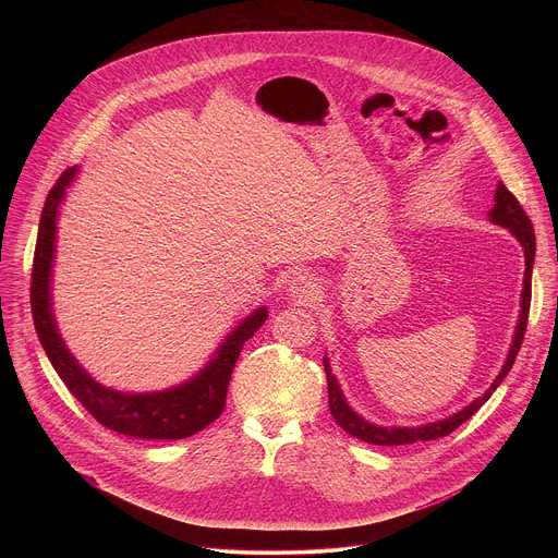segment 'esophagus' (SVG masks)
I'll list each match as a JSON object with an SVG mask.
<instances>
[{"instance_id": "34e87169", "label": "esophagus", "mask_w": 558, "mask_h": 558, "mask_svg": "<svg viewBox=\"0 0 558 558\" xmlns=\"http://www.w3.org/2000/svg\"><path fill=\"white\" fill-rule=\"evenodd\" d=\"M289 295L295 298L298 302H304V304H311L317 300V295H320V289H317V282L306 276V274H300L295 276L291 282H289Z\"/></svg>"}]
</instances>
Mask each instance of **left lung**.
I'll list each match as a JSON object with an SVG mask.
<instances>
[{
  "label": "left lung",
  "instance_id": "obj_1",
  "mask_svg": "<svg viewBox=\"0 0 558 558\" xmlns=\"http://www.w3.org/2000/svg\"><path fill=\"white\" fill-rule=\"evenodd\" d=\"M488 218L508 229L519 245L523 247V256H525V274H523V291H521V311H519V320H517V329L512 336V344L508 351V357L499 371V375L495 377V381L490 384V388L472 400L468 407H463L461 411L452 413L450 417L430 422V424H422V426H379L373 422H366L362 415H357L340 388L338 377L331 373V362L325 355V371H327V384H329V409L333 420L340 424V428H344L349 435L366 441V444H375V446H404V444H415V441H428V439H439L450 435L452 430H457L463 422H468L476 411H480L488 400L490 395L499 388V384L506 379V375L510 373L517 353L521 349L523 336H525V327H527V313H530V298H532V267H534V254H536V238H534V227L530 222V218L525 216L523 207L519 205V201L508 192V187L504 183H497L495 190V205L488 211Z\"/></svg>",
  "mask_w": 558,
  "mask_h": 558
}]
</instances>
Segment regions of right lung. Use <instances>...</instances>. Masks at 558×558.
<instances>
[{
    "label": "right lung",
    "instance_id": "right-lung-1",
    "mask_svg": "<svg viewBox=\"0 0 558 558\" xmlns=\"http://www.w3.org/2000/svg\"><path fill=\"white\" fill-rule=\"evenodd\" d=\"M78 166L68 168L50 190L37 233L31 304L37 338L82 407L106 428L136 439H185L209 426L225 409L231 371L245 342L265 325L267 306L254 308L218 344L207 364L172 388L149 392H125L99 384L65 347L52 308V265L57 252L59 207L72 185Z\"/></svg>",
    "mask_w": 558,
    "mask_h": 558
}]
</instances>
